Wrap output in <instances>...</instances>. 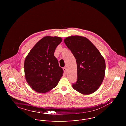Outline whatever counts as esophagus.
Instances as JSON below:
<instances>
[{
    "instance_id": "34e87169",
    "label": "esophagus",
    "mask_w": 126,
    "mask_h": 126,
    "mask_svg": "<svg viewBox=\"0 0 126 126\" xmlns=\"http://www.w3.org/2000/svg\"><path fill=\"white\" fill-rule=\"evenodd\" d=\"M63 70H64V71L65 72V73H66V67H64L63 68Z\"/></svg>"
}]
</instances>
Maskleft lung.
Segmentation results:
<instances>
[{"label": "left lung", "instance_id": "8db88e82", "mask_svg": "<svg viewBox=\"0 0 126 126\" xmlns=\"http://www.w3.org/2000/svg\"><path fill=\"white\" fill-rule=\"evenodd\" d=\"M64 42L76 58L78 79L73 88L83 94L97 90L105 76V62L96 47L85 37L71 36Z\"/></svg>", "mask_w": 126, "mask_h": 126}]
</instances>
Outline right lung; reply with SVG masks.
Returning <instances> with one entry per match:
<instances>
[{
    "label": "right lung",
    "mask_w": 126,
    "mask_h": 126,
    "mask_svg": "<svg viewBox=\"0 0 126 126\" xmlns=\"http://www.w3.org/2000/svg\"><path fill=\"white\" fill-rule=\"evenodd\" d=\"M62 40L56 36L43 37L32 48L25 59L26 80L38 93H45L54 88L63 76V70L54 55Z\"/></svg>",
    "instance_id": "right-lung-1"
}]
</instances>
